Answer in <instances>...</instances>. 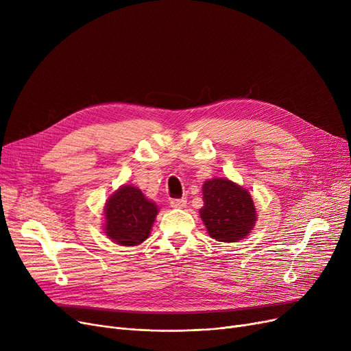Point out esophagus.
I'll return each instance as SVG.
<instances>
[{"label":"esophagus","mask_w":351,"mask_h":351,"mask_svg":"<svg viewBox=\"0 0 351 351\" xmlns=\"http://www.w3.org/2000/svg\"><path fill=\"white\" fill-rule=\"evenodd\" d=\"M171 206L175 209H182L186 206V199L182 197V199H172L171 200Z\"/></svg>","instance_id":"esophagus-1"}]
</instances>
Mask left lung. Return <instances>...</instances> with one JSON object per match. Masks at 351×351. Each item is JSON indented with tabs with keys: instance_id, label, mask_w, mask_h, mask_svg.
I'll return each mask as SVG.
<instances>
[{
	"instance_id": "left-lung-1",
	"label": "left lung",
	"mask_w": 351,
	"mask_h": 351,
	"mask_svg": "<svg viewBox=\"0 0 351 351\" xmlns=\"http://www.w3.org/2000/svg\"><path fill=\"white\" fill-rule=\"evenodd\" d=\"M204 208L200 219L217 242L242 241L253 230L257 215L250 192L228 178H213L204 183Z\"/></svg>"
}]
</instances>
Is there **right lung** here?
<instances>
[{
    "label": "right lung",
    "instance_id": "right-lung-1",
    "mask_svg": "<svg viewBox=\"0 0 351 351\" xmlns=\"http://www.w3.org/2000/svg\"><path fill=\"white\" fill-rule=\"evenodd\" d=\"M158 205L134 185H122L104 206V233L121 246H136L151 234Z\"/></svg>",
    "mask_w": 351,
    "mask_h": 351
}]
</instances>
